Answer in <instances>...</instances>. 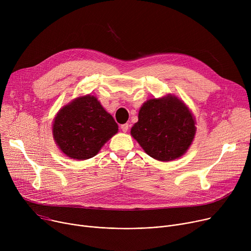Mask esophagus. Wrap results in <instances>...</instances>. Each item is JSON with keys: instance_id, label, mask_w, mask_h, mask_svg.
Returning <instances> with one entry per match:
<instances>
[{"instance_id": "obj_1", "label": "esophagus", "mask_w": 251, "mask_h": 251, "mask_svg": "<svg viewBox=\"0 0 251 251\" xmlns=\"http://www.w3.org/2000/svg\"><path fill=\"white\" fill-rule=\"evenodd\" d=\"M121 129H122V131H123V132H127V131L129 130V124H128V123H126V124L121 125Z\"/></svg>"}]
</instances>
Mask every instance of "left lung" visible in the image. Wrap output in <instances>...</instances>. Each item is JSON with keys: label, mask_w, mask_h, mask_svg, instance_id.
<instances>
[{"label": "left lung", "mask_w": 251, "mask_h": 251, "mask_svg": "<svg viewBox=\"0 0 251 251\" xmlns=\"http://www.w3.org/2000/svg\"><path fill=\"white\" fill-rule=\"evenodd\" d=\"M195 124L188 106L167 94L143 103L130 133L150 157L168 162L187 152L196 134Z\"/></svg>", "instance_id": "8db88e82"}]
</instances>
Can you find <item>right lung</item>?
<instances>
[{
  "label": "right lung",
  "instance_id": "right-lung-1",
  "mask_svg": "<svg viewBox=\"0 0 251 251\" xmlns=\"http://www.w3.org/2000/svg\"><path fill=\"white\" fill-rule=\"evenodd\" d=\"M118 132V125L91 95L79 96L63 106L53 121V138L58 148L74 160L96 156Z\"/></svg>",
  "mask_w": 251,
  "mask_h": 251
}]
</instances>
